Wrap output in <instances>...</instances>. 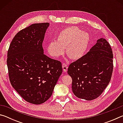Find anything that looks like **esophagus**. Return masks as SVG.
<instances>
[{
  "label": "esophagus",
  "instance_id": "1",
  "mask_svg": "<svg viewBox=\"0 0 123 123\" xmlns=\"http://www.w3.org/2000/svg\"><path fill=\"white\" fill-rule=\"evenodd\" d=\"M62 68H63V70L64 72H66L67 71L68 69V64L65 63L62 64Z\"/></svg>",
  "mask_w": 123,
  "mask_h": 123
}]
</instances>
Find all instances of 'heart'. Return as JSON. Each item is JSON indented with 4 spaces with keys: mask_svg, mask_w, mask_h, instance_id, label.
Instances as JSON below:
<instances>
[{
    "mask_svg": "<svg viewBox=\"0 0 123 123\" xmlns=\"http://www.w3.org/2000/svg\"><path fill=\"white\" fill-rule=\"evenodd\" d=\"M91 37L89 33L82 31L77 26L68 27L59 32L56 41L47 45L49 54L53 57H59L64 53L70 59L77 60L82 57L88 49Z\"/></svg>",
    "mask_w": 123,
    "mask_h": 123,
    "instance_id": "obj_1",
    "label": "heart"
}]
</instances>
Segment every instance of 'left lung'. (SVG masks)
I'll list each match as a JSON object with an SVG mask.
<instances>
[{
    "label": "left lung",
    "mask_w": 123,
    "mask_h": 123,
    "mask_svg": "<svg viewBox=\"0 0 123 123\" xmlns=\"http://www.w3.org/2000/svg\"><path fill=\"white\" fill-rule=\"evenodd\" d=\"M113 53L105 38H100L86 55L68 68L72 78V88L79 98L92 100L101 94L111 80Z\"/></svg>",
    "instance_id": "8db88e82"
}]
</instances>
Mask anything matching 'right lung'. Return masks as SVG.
Returning a JSON list of instances; mask_svg holds the SVG:
<instances>
[{
  "label": "right lung",
  "instance_id": "add662e5",
  "mask_svg": "<svg viewBox=\"0 0 123 123\" xmlns=\"http://www.w3.org/2000/svg\"><path fill=\"white\" fill-rule=\"evenodd\" d=\"M48 23L31 24L12 39L7 65L12 86L28 103L39 105L51 96L62 73L61 62L44 54L42 43Z\"/></svg>",
  "mask_w": 123,
  "mask_h": 123
}]
</instances>
